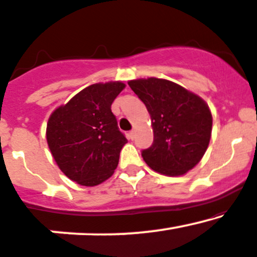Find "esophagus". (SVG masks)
Instances as JSON below:
<instances>
[{
	"instance_id": "34e87169",
	"label": "esophagus",
	"mask_w": 257,
	"mask_h": 257,
	"mask_svg": "<svg viewBox=\"0 0 257 257\" xmlns=\"http://www.w3.org/2000/svg\"><path fill=\"white\" fill-rule=\"evenodd\" d=\"M127 138H128V140H134V138H135V131H130L127 134Z\"/></svg>"
}]
</instances>
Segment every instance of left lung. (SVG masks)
I'll return each mask as SVG.
<instances>
[{
	"mask_svg": "<svg viewBox=\"0 0 257 257\" xmlns=\"http://www.w3.org/2000/svg\"><path fill=\"white\" fill-rule=\"evenodd\" d=\"M131 90L151 114L154 141L142 157L154 171L181 176L205 154L211 137L212 116L200 97L169 80H132Z\"/></svg>",
	"mask_w": 257,
	"mask_h": 257,
	"instance_id": "1",
	"label": "left lung"
}]
</instances>
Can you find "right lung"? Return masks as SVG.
Wrapping results in <instances>:
<instances>
[{"mask_svg":"<svg viewBox=\"0 0 257 257\" xmlns=\"http://www.w3.org/2000/svg\"><path fill=\"white\" fill-rule=\"evenodd\" d=\"M122 82L94 83L52 113L47 143L63 174L81 186H97L114 174L127 143L111 103Z\"/></svg>","mask_w":257,"mask_h":257,"instance_id":"1","label":"right lung"}]
</instances>
